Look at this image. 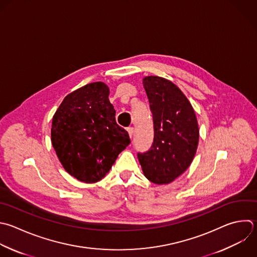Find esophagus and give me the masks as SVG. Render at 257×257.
<instances>
[{
  "label": "esophagus",
  "instance_id": "obj_1",
  "mask_svg": "<svg viewBox=\"0 0 257 257\" xmlns=\"http://www.w3.org/2000/svg\"><path fill=\"white\" fill-rule=\"evenodd\" d=\"M127 133H128V135H130V138L132 139L133 136H134V134H135V128H134V127H128V128H127Z\"/></svg>",
  "mask_w": 257,
  "mask_h": 257
}]
</instances>
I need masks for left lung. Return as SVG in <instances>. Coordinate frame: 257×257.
Listing matches in <instances>:
<instances>
[{"label":"left lung","mask_w":257,"mask_h":257,"mask_svg":"<svg viewBox=\"0 0 257 257\" xmlns=\"http://www.w3.org/2000/svg\"><path fill=\"white\" fill-rule=\"evenodd\" d=\"M154 119V143L138 154L146 178L158 185L172 183L191 165L199 143L193 106L172 81L159 76L143 79Z\"/></svg>","instance_id":"1"}]
</instances>
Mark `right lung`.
<instances>
[{
    "instance_id": "obj_1",
    "label": "right lung",
    "mask_w": 257,
    "mask_h": 257,
    "mask_svg": "<svg viewBox=\"0 0 257 257\" xmlns=\"http://www.w3.org/2000/svg\"><path fill=\"white\" fill-rule=\"evenodd\" d=\"M103 82L86 84L65 96L52 118L51 142L65 171L78 181H100L131 143L115 121Z\"/></svg>"
}]
</instances>
